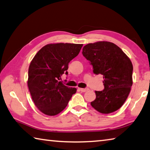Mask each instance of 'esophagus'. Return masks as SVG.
Here are the masks:
<instances>
[{"mask_svg":"<svg viewBox=\"0 0 150 150\" xmlns=\"http://www.w3.org/2000/svg\"><path fill=\"white\" fill-rule=\"evenodd\" d=\"M80 90L81 91H82V92H86V91L89 90V89L88 88H80Z\"/></svg>","mask_w":150,"mask_h":150,"instance_id":"34e87169","label":"esophagus"}]
</instances>
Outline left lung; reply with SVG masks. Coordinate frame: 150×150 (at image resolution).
<instances>
[{
  "instance_id": "8db88e82",
  "label": "left lung",
  "mask_w": 150,
  "mask_h": 150,
  "mask_svg": "<svg viewBox=\"0 0 150 150\" xmlns=\"http://www.w3.org/2000/svg\"><path fill=\"white\" fill-rule=\"evenodd\" d=\"M82 54L90 60L93 72L103 76L104 90L96 91L91 105L101 113L109 114L120 109L132 86L133 66L129 58L116 45L108 41L89 43Z\"/></svg>"
}]
</instances>
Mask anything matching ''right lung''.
Segmentation results:
<instances>
[{
    "mask_svg": "<svg viewBox=\"0 0 150 150\" xmlns=\"http://www.w3.org/2000/svg\"><path fill=\"white\" fill-rule=\"evenodd\" d=\"M82 44H48L33 57L28 70V86L35 106L43 113L54 116L67 106L76 88L62 83L68 63L79 54Z\"/></svg>",
    "mask_w": 150,
    "mask_h": 150,
    "instance_id": "add662e5",
    "label": "right lung"
}]
</instances>
